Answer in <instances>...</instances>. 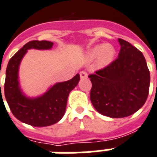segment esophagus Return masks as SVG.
Segmentation results:
<instances>
[{
    "mask_svg": "<svg viewBox=\"0 0 157 157\" xmlns=\"http://www.w3.org/2000/svg\"><path fill=\"white\" fill-rule=\"evenodd\" d=\"M80 76H81V78L82 79H85V78H87V72L86 71H82L81 72H80Z\"/></svg>",
    "mask_w": 157,
    "mask_h": 157,
    "instance_id": "obj_1",
    "label": "esophagus"
}]
</instances>
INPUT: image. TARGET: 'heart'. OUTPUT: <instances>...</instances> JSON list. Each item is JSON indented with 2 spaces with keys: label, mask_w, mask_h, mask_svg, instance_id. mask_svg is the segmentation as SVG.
<instances>
[{
  "label": "heart",
  "mask_w": 157,
  "mask_h": 157,
  "mask_svg": "<svg viewBox=\"0 0 157 157\" xmlns=\"http://www.w3.org/2000/svg\"><path fill=\"white\" fill-rule=\"evenodd\" d=\"M89 56L91 59L96 58L100 66L105 67L114 61L116 56V50L111 44L98 45L90 51Z\"/></svg>",
  "instance_id": "heart-1"
}]
</instances>
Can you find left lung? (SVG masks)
I'll list each match as a JSON object with an SVG mask.
<instances>
[{
    "mask_svg": "<svg viewBox=\"0 0 157 157\" xmlns=\"http://www.w3.org/2000/svg\"><path fill=\"white\" fill-rule=\"evenodd\" d=\"M118 40V57L88 75L92 84V105L99 113L112 118L129 117L137 111L147 101L150 87V71L143 54L128 41Z\"/></svg>",
    "mask_w": 157,
    "mask_h": 157,
    "instance_id": "left-lung-1",
    "label": "left lung"
}]
</instances>
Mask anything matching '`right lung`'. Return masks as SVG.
<instances>
[{"mask_svg": "<svg viewBox=\"0 0 157 157\" xmlns=\"http://www.w3.org/2000/svg\"><path fill=\"white\" fill-rule=\"evenodd\" d=\"M52 46L53 43L47 40H31L24 45L8 62L4 85L5 97L14 117L31 126H51L61 120L66 111L69 93L80 81V75L77 74L67 82L54 85L40 97L31 99L23 95L18 82V69L21 59L27 50H47Z\"/></svg>", "mask_w": 157, "mask_h": 157, "instance_id": "obj_1", "label": "right lung"}]
</instances>
